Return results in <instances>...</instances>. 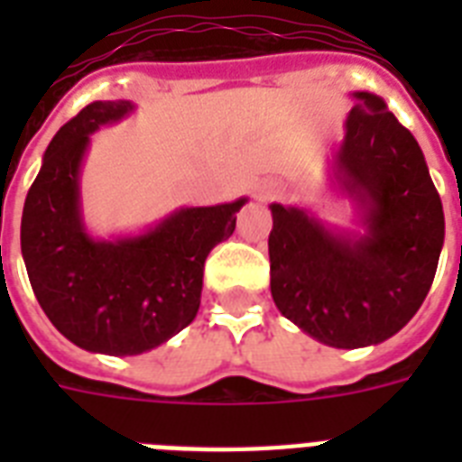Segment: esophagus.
I'll list each match as a JSON object with an SVG mask.
<instances>
[{
	"label": "esophagus",
	"instance_id": "obj_1",
	"mask_svg": "<svg viewBox=\"0 0 462 462\" xmlns=\"http://www.w3.org/2000/svg\"><path fill=\"white\" fill-rule=\"evenodd\" d=\"M273 196H278V187L275 184H261L259 187V199H273Z\"/></svg>",
	"mask_w": 462,
	"mask_h": 462
}]
</instances>
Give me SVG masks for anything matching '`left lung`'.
I'll list each match as a JSON object with an SVG mask.
<instances>
[{
    "instance_id": "8db88e82",
    "label": "left lung",
    "mask_w": 462,
    "mask_h": 462,
    "mask_svg": "<svg viewBox=\"0 0 462 462\" xmlns=\"http://www.w3.org/2000/svg\"><path fill=\"white\" fill-rule=\"evenodd\" d=\"M328 187L355 208L336 227L271 203V295L319 343L355 350L395 336L422 307L444 249V208L415 136L383 97L355 90Z\"/></svg>"
}]
</instances>
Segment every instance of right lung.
Masks as SVG:
<instances>
[{"mask_svg":"<svg viewBox=\"0 0 462 462\" xmlns=\"http://www.w3.org/2000/svg\"><path fill=\"white\" fill-rule=\"evenodd\" d=\"M134 110L132 100H97L61 126L21 217V254L47 319L81 350L112 357L153 350L194 321L203 263L249 201L181 206L141 232L93 235L81 201L90 136Z\"/></svg>","mask_w":462,"mask_h":462,"instance_id":"right-lung-1","label":"right lung"}]
</instances>
